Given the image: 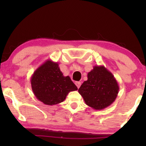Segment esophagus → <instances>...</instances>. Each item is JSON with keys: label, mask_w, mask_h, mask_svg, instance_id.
<instances>
[{"label": "esophagus", "mask_w": 146, "mask_h": 146, "mask_svg": "<svg viewBox=\"0 0 146 146\" xmlns=\"http://www.w3.org/2000/svg\"><path fill=\"white\" fill-rule=\"evenodd\" d=\"M75 85L76 86V87L79 88H80V86H81V82H75Z\"/></svg>", "instance_id": "obj_1"}]
</instances>
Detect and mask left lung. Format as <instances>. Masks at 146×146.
<instances>
[{
  "label": "left lung",
  "instance_id": "obj_1",
  "mask_svg": "<svg viewBox=\"0 0 146 146\" xmlns=\"http://www.w3.org/2000/svg\"><path fill=\"white\" fill-rule=\"evenodd\" d=\"M119 86L114 75L104 66H95L88 73V80L78 89L86 105L101 110L110 106L117 98Z\"/></svg>",
  "mask_w": 146,
  "mask_h": 146
}]
</instances>
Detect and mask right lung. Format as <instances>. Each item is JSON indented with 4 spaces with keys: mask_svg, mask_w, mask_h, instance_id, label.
Listing matches in <instances>:
<instances>
[{
    "mask_svg": "<svg viewBox=\"0 0 146 146\" xmlns=\"http://www.w3.org/2000/svg\"><path fill=\"white\" fill-rule=\"evenodd\" d=\"M30 80L35 96L46 105L53 106L63 102L69 93L78 90L70 76L63 75L58 62L51 60L39 66Z\"/></svg>",
    "mask_w": 146,
    "mask_h": 146,
    "instance_id": "1",
    "label": "right lung"
}]
</instances>
